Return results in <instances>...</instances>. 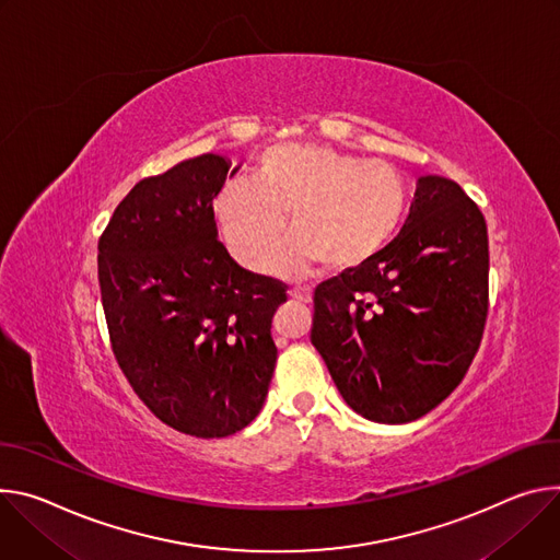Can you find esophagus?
Returning <instances> with one entry per match:
<instances>
[{
    "label": "esophagus",
    "instance_id": "obj_1",
    "mask_svg": "<svg viewBox=\"0 0 560 560\" xmlns=\"http://www.w3.org/2000/svg\"><path fill=\"white\" fill-rule=\"evenodd\" d=\"M289 295L293 298V300H298V302H302V304H308V302H312V289H308V287H293L291 291H289Z\"/></svg>",
    "mask_w": 560,
    "mask_h": 560
}]
</instances>
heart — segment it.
I'll list each match as a JSON object with an SVG mask.
<instances>
[{
	"label": "heart",
	"mask_w": 560,
	"mask_h": 560,
	"mask_svg": "<svg viewBox=\"0 0 560 560\" xmlns=\"http://www.w3.org/2000/svg\"><path fill=\"white\" fill-rule=\"evenodd\" d=\"M407 205V182L387 162L320 144H276L258 158L254 182L222 186L213 211L229 252L252 271L267 265L289 213L293 235L273 269L298 276L316 260L331 271L366 265L396 237Z\"/></svg>",
	"instance_id": "heart-1"
}]
</instances>
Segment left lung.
I'll return each instance as SVG.
<instances>
[{
	"label": "left lung",
	"instance_id": "1",
	"mask_svg": "<svg viewBox=\"0 0 560 560\" xmlns=\"http://www.w3.org/2000/svg\"><path fill=\"white\" fill-rule=\"evenodd\" d=\"M487 306L485 215L460 184L424 175L398 237L366 265L318 284L312 345L355 413L402 424L460 385Z\"/></svg>",
	"mask_w": 560,
	"mask_h": 560
}]
</instances>
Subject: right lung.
Listing matches in <instances>:
<instances>
[{
	"label": "right lung",
	"mask_w": 560,
	"mask_h": 560,
	"mask_svg": "<svg viewBox=\"0 0 560 560\" xmlns=\"http://www.w3.org/2000/svg\"><path fill=\"white\" fill-rule=\"evenodd\" d=\"M229 166L205 153L140 179L97 242L121 374L196 439L231 436L260 413L278 358L271 318L287 302L284 282L242 269L218 240L213 198Z\"/></svg>",
	"instance_id": "right-lung-1"
}]
</instances>
